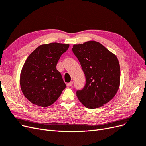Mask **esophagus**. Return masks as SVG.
I'll use <instances>...</instances> for the list:
<instances>
[{
  "label": "esophagus",
  "mask_w": 146,
  "mask_h": 146,
  "mask_svg": "<svg viewBox=\"0 0 146 146\" xmlns=\"http://www.w3.org/2000/svg\"><path fill=\"white\" fill-rule=\"evenodd\" d=\"M72 85H73V81H71L70 82H68L67 84V87H71V86H72Z\"/></svg>",
  "instance_id": "1"
}]
</instances>
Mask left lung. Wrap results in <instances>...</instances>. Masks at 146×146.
<instances>
[{
	"label": "left lung",
	"instance_id": "left-lung-1",
	"mask_svg": "<svg viewBox=\"0 0 146 146\" xmlns=\"http://www.w3.org/2000/svg\"><path fill=\"white\" fill-rule=\"evenodd\" d=\"M85 74L86 83L76 92L79 101L96 109L111 100L120 85V66L115 54L98 42L74 45L72 48Z\"/></svg>",
	"mask_w": 146,
	"mask_h": 146
}]
</instances>
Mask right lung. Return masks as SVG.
I'll list each match as a JSON object with an SVG mask.
<instances>
[{"label": "right lung", "instance_id": "obj_1", "mask_svg": "<svg viewBox=\"0 0 146 146\" xmlns=\"http://www.w3.org/2000/svg\"><path fill=\"white\" fill-rule=\"evenodd\" d=\"M69 44L50 43L39 46L29 56L20 75L23 95L33 104L51 106L66 87L56 65Z\"/></svg>", "mask_w": 146, "mask_h": 146}]
</instances>
